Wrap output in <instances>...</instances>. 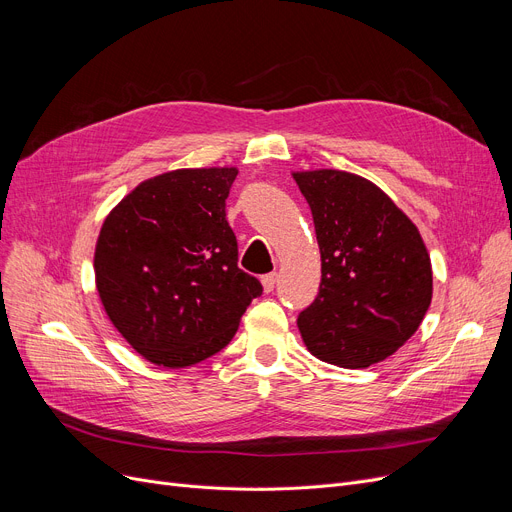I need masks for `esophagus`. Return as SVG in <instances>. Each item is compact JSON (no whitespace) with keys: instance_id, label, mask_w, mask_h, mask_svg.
I'll use <instances>...</instances> for the list:
<instances>
[{"instance_id":"obj_1","label":"esophagus","mask_w":512,"mask_h":512,"mask_svg":"<svg viewBox=\"0 0 512 512\" xmlns=\"http://www.w3.org/2000/svg\"><path fill=\"white\" fill-rule=\"evenodd\" d=\"M276 282H278V274H276V272L261 276V286H263V290H265V292H272V290H274V286H276Z\"/></svg>"}]
</instances>
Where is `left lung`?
<instances>
[{
    "instance_id": "8db88e82",
    "label": "left lung",
    "mask_w": 512,
    "mask_h": 512,
    "mask_svg": "<svg viewBox=\"0 0 512 512\" xmlns=\"http://www.w3.org/2000/svg\"><path fill=\"white\" fill-rule=\"evenodd\" d=\"M321 253V284L301 311L307 351L344 369L394 355L432 303V261L417 226L367 178L342 170L294 172Z\"/></svg>"
}]
</instances>
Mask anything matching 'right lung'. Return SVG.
<instances>
[{"label":"right lung","mask_w":512,"mask_h":512,"mask_svg":"<svg viewBox=\"0 0 512 512\" xmlns=\"http://www.w3.org/2000/svg\"><path fill=\"white\" fill-rule=\"evenodd\" d=\"M236 168L153 176L107 215L95 247L101 305L147 361L180 369L220 353L263 292L236 265L226 220Z\"/></svg>","instance_id":"right-lung-1"}]
</instances>
